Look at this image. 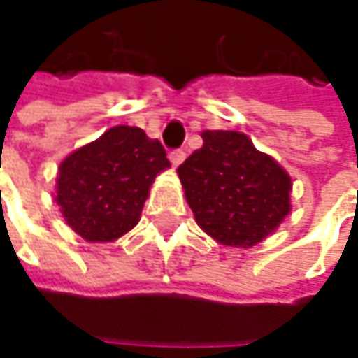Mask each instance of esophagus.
<instances>
[{
	"instance_id": "1",
	"label": "esophagus",
	"mask_w": 358,
	"mask_h": 358,
	"mask_svg": "<svg viewBox=\"0 0 358 358\" xmlns=\"http://www.w3.org/2000/svg\"><path fill=\"white\" fill-rule=\"evenodd\" d=\"M169 161H171L175 167L181 165V163L185 161V151H183V149H173L171 153H169Z\"/></svg>"
}]
</instances>
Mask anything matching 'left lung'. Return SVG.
Segmentation results:
<instances>
[{
  "mask_svg": "<svg viewBox=\"0 0 358 358\" xmlns=\"http://www.w3.org/2000/svg\"><path fill=\"white\" fill-rule=\"evenodd\" d=\"M203 147L179 165L195 221L227 247H253L291 213V177L239 131H203Z\"/></svg>",
  "mask_w": 358,
  "mask_h": 358,
  "instance_id": "8db88e82",
  "label": "left lung"
}]
</instances>
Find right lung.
<instances>
[{"label": "right lung", "mask_w": 358, "mask_h": 358, "mask_svg": "<svg viewBox=\"0 0 358 358\" xmlns=\"http://www.w3.org/2000/svg\"><path fill=\"white\" fill-rule=\"evenodd\" d=\"M169 165L157 139L117 125L63 159L55 201L65 223L85 241H115L139 223L149 187Z\"/></svg>", "instance_id": "add662e5"}]
</instances>
